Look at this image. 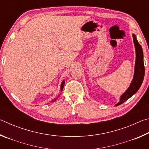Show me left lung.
I'll list each match as a JSON object with an SVG mask.
<instances>
[{
    "mask_svg": "<svg viewBox=\"0 0 149 149\" xmlns=\"http://www.w3.org/2000/svg\"><path fill=\"white\" fill-rule=\"evenodd\" d=\"M133 43L135 45V70L134 74H133V78L132 81L131 82L128 89L120 96V101L118 102L115 106L117 107L118 105L122 104V103L125 102L130 97L135 94L139 89L141 84H142L143 79L145 75V66L144 62H143V52L142 47L141 45L137 41V37L135 34H133Z\"/></svg>",
    "mask_w": 149,
    "mask_h": 149,
    "instance_id": "left-lung-1",
    "label": "left lung"
}]
</instances>
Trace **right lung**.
<instances>
[{
	"instance_id": "1",
	"label": "right lung",
	"mask_w": 149,
	"mask_h": 149,
	"mask_svg": "<svg viewBox=\"0 0 149 149\" xmlns=\"http://www.w3.org/2000/svg\"><path fill=\"white\" fill-rule=\"evenodd\" d=\"M64 84H65V81H64V80H63V81H62V84H61V85H60V90H61V91H62V90H63V88H64ZM58 97H59V95H58ZM58 97H57V98H58ZM57 98H56V99H54L53 100H52V102H54V101H55V100H56Z\"/></svg>"
}]
</instances>
